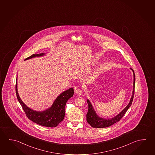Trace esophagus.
<instances>
[{"instance_id":"34e87169","label":"esophagus","mask_w":155,"mask_h":155,"mask_svg":"<svg viewBox=\"0 0 155 155\" xmlns=\"http://www.w3.org/2000/svg\"><path fill=\"white\" fill-rule=\"evenodd\" d=\"M82 91H83V90H82L81 88H78V89H77L76 90L77 95H79V96H80V95H81Z\"/></svg>"}]
</instances>
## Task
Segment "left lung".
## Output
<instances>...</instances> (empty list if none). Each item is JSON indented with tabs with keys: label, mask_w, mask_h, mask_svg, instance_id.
<instances>
[{
	"label": "left lung",
	"mask_w": 155,
	"mask_h": 155,
	"mask_svg": "<svg viewBox=\"0 0 155 155\" xmlns=\"http://www.w3.org/2000/svg\"><path fill=\"white\" fill-rule=\"evenodd\" d=\"M131 70L133 71V76H134V82H133V94L132 96V97L130 98V102L127 106L125 107V109L122 110L121 112H120V114H118L116 117H114L111 119H104L103 118H101L97 116V115L96 114L94 109L93 108L91 103H90L89 100H87V102L88 104V111L87 114V121L88 124L91 125L92 127L94 128H104L108 127L109 126H110L116 122L119 121L122 118L124 114L126 113L130 107L131 106L132 101H133L134 94V86H135V74L134 71L131 68Z\"/></svg>",
	"instance_id": "left-lung-1"
}]
</instances>
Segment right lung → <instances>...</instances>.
Returning a JSON list of instances; mask_svg holds the SVG:
<instances>
[{
  "instance_id": "1",
  "label": "right lung",
  "mask_w": 155,
  "mask_h": 155,
  "mask_svg": "<svg viewBox=\"0 0 155 155\" xmlns=\"http://www.w3.org/2000/svg\"><path fill=\"white\" fill-rule=\"evenodd\" d=\"M44 55V53L31 55L29 57L26 58L25 60L36 57H40ZM16 93L17 99L29 119L38 125L47 127H55L57 126L58 124L64 119L65 114V107L66 103L70 98L73 96L74 90L73 88H70L63 92L56 98L52 107L44 111H34L28 108L22 102L17 92V79Z\"/></svg>"
}]
</instances>
